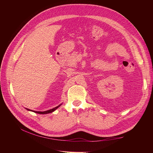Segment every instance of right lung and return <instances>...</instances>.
<instances>
[{"instance_id":"obj_1","label":"right lung","mask_w":153,"mask_h":153,"mask_svg":"<svg viewBox=\"0 0 153 153\" xmlns=\"http://www.w3.org/2000/svg\"><path fill=\"white\" fill-rule=\"evenodd\" d=\"M61 105H60L59 106H56V107H55V108H52V109H51V110H47V111H44V112H39V111H33V110H30V109H27V108H26L27 110H31V111H33V112H35V113H37V114H48V113H51V112H54L55 110H56L58 107H59Z\"/></svg>"}]
</instances>
